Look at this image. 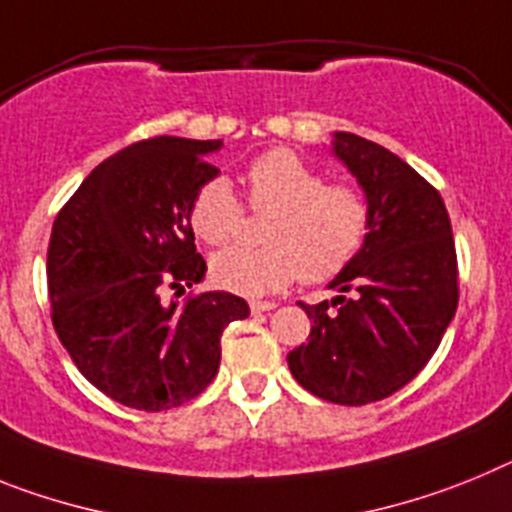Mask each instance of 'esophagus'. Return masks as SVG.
Segmentation results:
<instances>
[{"mask_svg": "<svg viewBox=\"0 0 512 512\" xmlns=\"http://www.w3.org/2000/svg\"><path fill=\"white\" fill-rule=\"evenodd\" d=\"M250 309H252V314H262V311L275 309V304L273 301H250Z\"/></svg>", "mask_w": 512, "mask_h": 512, "instance_id": "1", "label": "esophagus"}]
</instances>
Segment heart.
Wrapping results in <instances>:
<instances>
[{
    "mask_svg": "<svg viewBox=\"0 0 512 512\" xmlns=\"http://www.w3.org/2000/svg\"><path fill=\"white\" fill-rule=\"evenodd\" d=\"M244 201L270 213L265 247H229L211 260V278L242 296L283 291L296 278L332 281L348 268L371 231V203L348 182H327L291 149H270L244 170ZM242 206L224 177H211L190 198L188 224L206 244L234 237Z\"/></svg>",
    "mask_w": 512,
    "mask_h": 512,
    "instance_id": "b5f03b06",
    "label": "heart"
}]
</instances>
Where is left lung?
<instances>
[{"label": "left lung", "instance_id": "8db88e82", "mask_svg": "<svg viewBox=\"0 0 512 512\" xmlns=\"http://www.w3.org/2000/svg\"><path fill=\"white\" fill-rule=\"evenodd\" d=\"M337 157L371 203L363 250L322 304L299 301L309 340L288 368L314 397L345 407L391 397L441 345L459 304V262L441 193L410 164L355 133H335Z\"/></svg>", "mask_w": 512, "mask_h": 512}]
</instances>
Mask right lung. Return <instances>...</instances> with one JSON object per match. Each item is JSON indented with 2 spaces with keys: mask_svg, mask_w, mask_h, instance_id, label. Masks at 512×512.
<instances>
[{
  "mask_svg": "<svg viewBox=\"0 0 512 512\" xmlns=\"http://www.w3.org/2000/svg\"><path fill=\"white\" fill-rule=\"evenodd\" d=\"M216 149L221 139L131 144L95 167L53 221V330L84 379L133 410L198 397L216 379L226 324L250 317L247 301L226 291L177 301L206 273L188 206L219 172L206 162Z\"/></svg>",
  "mask_w": 512,
  "mask_h": 512,
  "instance_id": "obj_1",
  "label": "right lung"
}]
</instances>
